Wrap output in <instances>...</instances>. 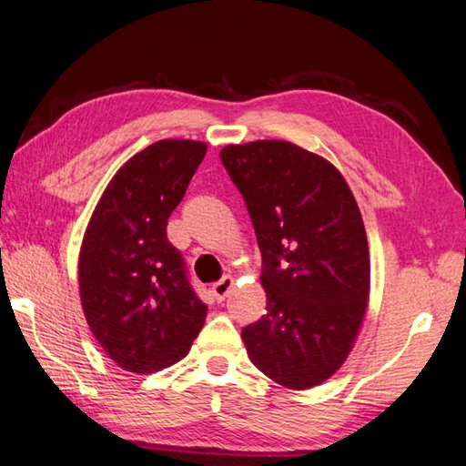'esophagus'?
<instances>
[{
  "instance_id": "1",
  "label": "esophagus",
  "mask_w": 466,
  "mask_h": 466,
  "mask_svg": "<svg viewBox=\"0 0 466 466\" xmlns=\"http://www.w3.org/2000/svg\"><path fill=\"white\" fill-rule=\"evenodd\" d=\"M234 287V279L232 277H224L222 280H218L212 285V295L218 299V300H224L228 297V293H230Z\"/></svg>"
}]
</instances>
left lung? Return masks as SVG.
<instances>
[{
  "label": "left lung",
  "mask_w": 466,
  "mask_h": 466,
  "mask_svg": "<svg viewBox=\"0 0 466 466\" xmlns=\"http://www.w3.org/2000/svg\"><path fill=\"white\" fill-rule=\"evenodd\" d=\"M262 252L267 313L242 329L250 361L289 390L343 366L370 300V248L358 202L331 161L290 141L226 145Z\"/></svg>",
  "instance_id": "obj_1"
}]
</instances>
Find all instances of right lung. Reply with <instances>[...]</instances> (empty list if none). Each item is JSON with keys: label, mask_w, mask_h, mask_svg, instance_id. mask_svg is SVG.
Here are the masks:
<instances>
[{"label": "right lung", "mask_w": 466, "mask_h": 466, "mask_svg": "<svg viewBox=\"0 0 466 466\" xmlns=\"http://www.w3.org/2000/svg\"><path fill=\"white\" fill-rule=\"evenodd\" d=\"M208 145L163 139L135 153L108 181L78 254L86 323L118 368L155 373L184 360L206 321L167 220Z\"/></svg>", "instance_id": "right-lung-1"}]
</instances>
